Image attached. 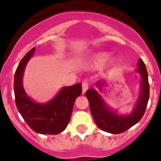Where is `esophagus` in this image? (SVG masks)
I'll list each match as a JSON object with an SVG mask.
<instances>
[{
	"label": "esophagus",
	"instance_id": "34e87169",
	"mask_svg": "<svg viewBox=\"0 0 161 161\" xmlns=\"http://www.w3.org/2000/svg\"><path fill=\"white\" fill-rule=\"evenodd\" d=\"M82 93L84 94L85 92H86V90L88 89L89 83L87 82H83L82 84Z\"/></svg>",
	"mask_w": 161,
	"mask_h": 161
}]
</instances>
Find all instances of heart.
<instances>
[{
  "label": "heart",
  "instance_id": "obj_1",
  "mask_svg": "<svg viewBox=\"0 0 161 161\" xmlns=\"http://www.w3.org/2000/svg\"><path fill=\"white\" fill-rule=\"evenodd\" d=\"M108 58V54L107 53H100L98 54L97 56L95 58V61H96V63L98 64V65H102V64H104V62L106 61Z\"/></svg>",
  "mask_w": 161,
  "mask_h": 161
}]
</instances>
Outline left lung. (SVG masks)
Instances as JSON below:
<instances>
[{
  "instance_id": "obj_1",
  "label": "left lung",
  "mask_w": 161,
  "mask_h": 161,
  "mask_svg": "<svg viewBox=\"0 0 161 161\" xmlns=\"http://www.w3.org/2000/svg\"><path fill=\"white\" fill-rule=\"evenodd\" d=\"M137 71L142 78L140 95L135 105V109L129 116H119L108 109L102 98L94 89H89L86 92V97L89 101L91 113L94 118L95 123L102 130L111 134H121L129 130L142 119L147 108L149 100V82L146 66L142 59H139Z\"/></svg>"
}]
</instances>
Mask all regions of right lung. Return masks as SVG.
<instances>
[{
  "instance_id": "1",
  "label": "right lung",
  "mask_w": 161,
  "mask_h": 161,
  "mask_svg": "<svg viewBox=\"0 0 161 161\" xmlns=\"http://www.w3.org/2000/svg\"><path fill=\"white\" fill-rule=\"evenodd\" d=\"M35 47L23 57L14 74L15 102L17 108L31 130L38 134L57 135L66 128L70 120L76 98L82 93L81 83L63 87L47 104H37L26 96L22 86V75L27 61L34 54Z\"/></svg>"
}]
</instances>
